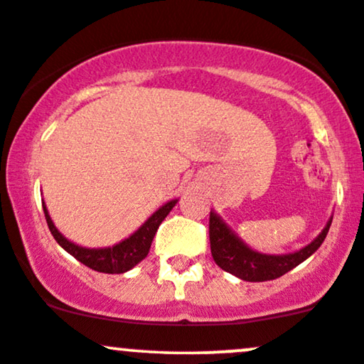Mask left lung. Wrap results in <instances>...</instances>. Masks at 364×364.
<instances>
[{
  "instance_id": "obj_1",
  "label": "left lung",
  "mask_w": 364,
  "mask_h": 364,
  "mask_svg": "<svg viewBox=\"0 0 364 364\" xmlns=\"http://www.w3.org/2000/svg\"><path fill=\"white\" fill-rule=\"evenodd\" d=\"M331 224L332 220H329L326 229L321 232V235L312 244L300 249L299 252L284 254V256H268V254H259L249 249L242 240H239L232 234L229 227L215 213L210 212V249H212L213 261L227 273L235 274L246 282H268V279L283 277L284 273H288L312 256L326 239Z\"/></svg>"
}]
</instances>
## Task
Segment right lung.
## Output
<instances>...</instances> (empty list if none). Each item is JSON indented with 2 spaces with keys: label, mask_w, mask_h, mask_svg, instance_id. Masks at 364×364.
<instances>
[{
  "label": "right lung",
  "mask_w": 364,
  "mask_h": 364,
  "mask_svg": "<svg viewBox=\"0 0 364 364\" xmlns=\"http://www.w3.org/2000/svg\"><path fill=\"white\" fill-rule=\"evenodd\" d=\"M174 205H176V200L166 203L164 207L157 210L154 215L149 218L146 224L140 227L134 235H130L129 239L122 240V242L117 244V246L107 247V249H86L69 242V240L55 229L54 224H52L46 205H42V207H43V213H46L47 225H49L50 229V234L54 235V239L59 242V246H63L65 251L71 254V256L76 257L77 261L82 262V264L87 266V268L100 271V273L120 274V273H125V271L132 269L135 264H139V262L147 256L149 249H151L152 239H154L161 222L168 217V213L171 212V208H173Z\"/></svg>",
  "instance_id": "add662e5"
}]
</instances>
